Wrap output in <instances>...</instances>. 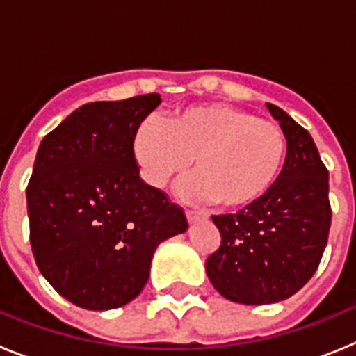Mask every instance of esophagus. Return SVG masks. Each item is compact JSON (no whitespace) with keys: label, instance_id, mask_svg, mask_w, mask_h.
I'll list each match as a JSON object with an SVG mask.
<instances>
[{"label":"esophagus","instance_id":"34e87169","mask_svg":"<svg viewBox=\"0 0 356 356\" xmlns=\"http://www.w3.org/2000/svg\"><path fill=\"white\" fill-rule=\"evenodd\" d=\"M185 216H187V221L191 222V225H193V222H197L200 221V219H205V213L203 212H196V210H187V212H185Z\"/></svg>","mask_w":356,"mask_h":356}]
</instances>
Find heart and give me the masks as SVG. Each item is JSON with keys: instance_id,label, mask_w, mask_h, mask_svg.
I'll list each match as a JSON object with an SVG mask.
<instances>
[{"instance_id": "obj_1", "label": "heart", "mask_w": 356, "mask_h": 356, "mask_svg": "<svg viewBox=\"0 0 356 356\" xmlns=\"http://www.w3.org/2000/svg\"><path fill=\"white\" fill-rule=\"evenodd\" d=\"M131 153L149 187H165L193 162L194 172L178 185L180 197L241 210L259 203L276 184L287 139L276 122L226 103H203L176 110L165 124L140 122Z\"/></svg>"}]
</instances>
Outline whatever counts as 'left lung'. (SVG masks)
<instances>
[{
	"instance_id": "left-lung-1",
	"label": "left lung",
	"mask_w": 356,
	"mask_h": 356,
	"mask_svg": "<svg viewBox=\"0 0 356 356\" xmlns=\"http://www.w3.org/2000/svg\"><path fill=\"white\" fill-rule=\"evenodd\" d=\"M266 106L287 139L284 169L259 203L212 216L221 246L205 264L213 289L242 305L278 303L300 291L319 266L332 222L328 169L314 139L280 106Z\"/></svg>"
}]
</instances>
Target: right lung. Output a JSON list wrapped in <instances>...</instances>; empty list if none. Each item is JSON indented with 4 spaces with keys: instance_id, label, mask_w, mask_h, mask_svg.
I'll use <instances>...</instances> for the list:
<instances>
[{
    "instance_id": "1",
    "label": "right lung",
    "mask_w": 356,
    "mask_h": 356,
    "mask_svg": "<svg viewBox=\"0 0 356 356\" xmlns=\"http://www.w3.org/2000/svg\"><path fill=\"white\" fill-rule=\"evenodd\" d=\"M160 94L80 106L42 139L26 188L37 267L87 310L130 303L160 242L188 228L180 207L144 184L131 153Z\"/></svg>"
}]
</instances>
